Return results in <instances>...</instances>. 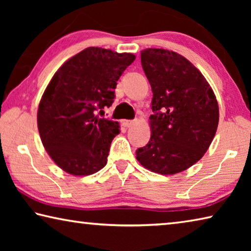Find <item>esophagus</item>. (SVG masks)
Masks as SVG:
<instances>
[{
    "mask_svg": "<svg viewBox=\"0 0 251 251\" xmlns=\"http://www.w3.org/2000/svg\"><path fill=\"white\" fill-rule=\"evenodd\" d=\"M121 124H122V126L124 127V128H129V127H131L134 125V122L133 121H126V120H123L122 122H121Z\"/></svg>",
    "mask_w": 251,
    "mask_h": 251,
    "instance_id": "obj_1",
    "label": "esophagus"
}]
</instances>
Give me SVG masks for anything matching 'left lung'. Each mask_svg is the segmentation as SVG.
Wrapping results in <instances>:
<instances>
[{
    "mask_svg": "<svg viewBox=\"0 0 251 251\" xmlns=\"http://www.w3.org/2000/svg\"><path fill=\"white\" fill-rule=\"evenodd\" d=\"M141 61L152 92L151 136L136 158L151 172L174 175L207 151L219 122L217 100L201 72L178 53L147 49Z\"/></svg>",
    "mask_w": 251,
    "mask_h": 251,
    "instance_id": "1",
    "label": "left lung"
}]
</instances>
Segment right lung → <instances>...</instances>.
Returning <instances> with one entry per match:
<instances>
[{"label":"right lung","mask_w":251,"mask_h":251,"mask_svg":"<svg viewBox=\"0 0 251 251\" xmlns=\"http://www.w3.org/2000/svg\"><path fill=\"white\" fill-rule=\"evenodd\" d=\"M134 61L130 53L88 48L54 74L40 101L37 127L46 151L63 171L86 176L107 163L120 125L96 113L112 106L117 80Z\"/></svg>","instance_id":"right-lung-1"}]
</instances>
